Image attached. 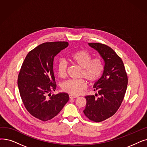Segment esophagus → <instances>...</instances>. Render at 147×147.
<instances>
[{"label": "esophagus", "mask_w": 147, "mask_h": 147, "mask_svg": "<svg viewBox=\"0 0 147 147\" xmlns=\"http://www.w3.org/2000/svg\"><path fill=\"white\" fill-rule=\"evenodd\" d=\"M69 97L70 99H73V98H77L78 97V96H76V95H73L72 94H70L69 95Z\"/></svg>", "instance_id": "esophagus-1"}]
</instances>
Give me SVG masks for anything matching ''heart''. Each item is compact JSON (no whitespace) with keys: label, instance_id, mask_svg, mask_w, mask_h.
Segmentation results:
<instances>
[{"label":"heart","instance_id":"b5f03b06","mask_svg":"<svg viewBox=\"0 0 147 147\" xmlns=\"http://www.w3.org/2000/svg\"><path fill=\"white\" fill-rule=\"evenodd\" d=\"M68 59L82 68L80 77L85 78L90 84H94L101 76L104 70L102 61L98 58H92L90 53L85 50H79L69 55ZM67 64L61 60L57 64V73L60 78L67 75ZM86 87V82L84 79L68 80L61 85L62 91L72 95L80 94Z\"/></svg>","mask_w":147,"mask_h":147}]
</instances>
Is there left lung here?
I'll use <instances>...</instances> for the list:
<instances>
[{
  "instance_id": "8db88e82",
  "label": "left lung",
  "mask_w": 147,
  "mask_h": 147,
  "mask_svg": "<svg viewBox=\"0 0 147 147\" xmlns=\"http://www.w3.org/2000/svg\"><path fill=\"white\" fill-rule=\"evenodd\" d=\"M88 45L97 51L105 62L103 74L93 86L99 97L85 96L86 104L84 111L86 117L98 123L118 111L124 97L128 79L122 59L112 49L100 43H88Z\"/></svg>"
}]
</instances>
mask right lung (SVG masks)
<instances>
[{
	"label": "right lung",
	"mask_w": 147,
	"mask_h": 147,
	"mask_svg": "<svg viewBox=\"0 0 147 147\" xmlns=\"http://www.w3.org/2000/svg\"><path fill=\"white\" fill-rule=\"evenodd\" d=\"M68 46L64 41L42 43L29 52L23 63L18 77L19 92L26 110L38 119H52L69 100L67 93H50L56 88L55 56Z\"/></svg>",
	"instance_id": "add662e5"
}]
</instances>
